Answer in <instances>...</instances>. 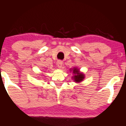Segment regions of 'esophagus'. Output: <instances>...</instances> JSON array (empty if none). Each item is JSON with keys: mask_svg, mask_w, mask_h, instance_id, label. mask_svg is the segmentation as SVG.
<instances>
[{"mask_svg": "<svg viewBox=\"0 0 126 126\" xmlns=\"http://www.w3.org/2000/svg\"><path fill=\"white\" fill-rule=\"evenodd\" d=\"M57 66H58L59 69H61L62 67V66H63V62L61 61V60H59V61L57 62Z\"/></svg>", "mask_w": 126, "mask_h": 126, "instance_id": "esophagus-1", "label": "esophagus"}]
</instances>
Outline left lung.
<instances>
[{
  "instance_id": "obj_1",
  "label": "left lung",
  "mask_w": 126,
  "mask_h": 126,
  "mask_svg": "<svg viewBox=\"0 0 126 126\" xmlns=\"http://www.w3.org/2000/svg\"><path fill=\"white\" fill-rule=\"evenodd\" d=\"M70 72H72V73H73V76L72 78L76 83H80L85 79V75L82 72H80L79 69H78V67H74L72 69H70Z\"/></svg>"
}]
</instances>
